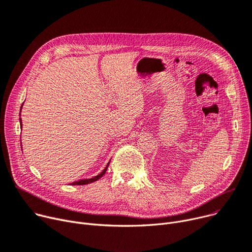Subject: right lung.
Here are the masks:
<instances>
[{
  "label": "right lung",
  "mask_w": 252,
  "mask_h": 252,
  "mask_svg": "<svg viewBox=\"0 0 252 252\" xmlns=\"http://www.w3.org/2000/svg\"><path fill=\"white\" fill-rule=\"evenodd\" d=\"M22 106H23V104H22ZM22 106H21V108H22ZM20 112H21V110H20ZM20 115H21V114H20ZM20 123H22V122H21V117H20ZM109 163H110V162H108V164L106 165V167H105V168L103 169V171H102V172H100V174H98V175L94 176L93 178H89V179H81V180H79V181H75V182H73V183H71V184H72V186H84V184H88V183H91V182H94V181L98 180L99 178H101V177L105 174V172H106V170H107V167H108Z\"/></svg>",
  "instance_id": "obj_1"
}]
</instances>
